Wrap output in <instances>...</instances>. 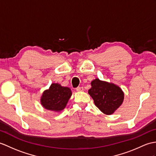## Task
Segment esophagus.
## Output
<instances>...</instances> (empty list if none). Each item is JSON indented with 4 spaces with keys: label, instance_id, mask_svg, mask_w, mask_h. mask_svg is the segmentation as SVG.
Listing matches in <instances>:
<instances>
[{
    "label": "esophagus",
    "instance_id": "34e87169",
    "mask_svg": "<svg viewBox=\"0 0 156 156\" xmlns=\"http://www.w3.org/2000/svg\"><path fill=\"white\" fill-rule=\"evenodd\" d=\"M76 91L78 92L83 91V90H84V88H83V87H78V88H76Z\"/></svg>",
    "mask_w": 156,
    "mask_h": 156
}]
</instances>
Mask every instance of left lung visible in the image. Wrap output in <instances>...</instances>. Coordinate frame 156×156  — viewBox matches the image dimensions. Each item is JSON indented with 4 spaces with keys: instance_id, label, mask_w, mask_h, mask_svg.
<instances>
[{
    "instance_id": "obj_1",
    "label": "left lung",
    "mask_w": 156,
    "mask_h": 156,
    "mask_svg": "<svg viewBox=\"0 0 156 156\" xmlns=\"http://www.w3.org/2000/svg\"><path fill=\"white\" fill-rule=\"evenodd\" d=\"M88 94L97 108L104 114H113L124 100V92L119 87L112 83L101 81L98 78L91 82Z\"/></svg>"
}]
</instances>
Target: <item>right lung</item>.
I'll list each match as a JSON object with an SVG mask.
<instances>
[{"mask_svg": "<svg viewBox=\"0 0 156 156\" xmlns=\"http://www.w3.org/2000/svg\"><path fill=\"white\" fill-rule=\"evenodd\" d=\"M71 95L69 88L54 83L48 90L43 92L41 104L47 110L59 112L66 107Z\"/></svg>", "mask_w": 156, "mask_h": 156, "instance_id": "right-lung-1", "label": "right lung"}]
</instances>
